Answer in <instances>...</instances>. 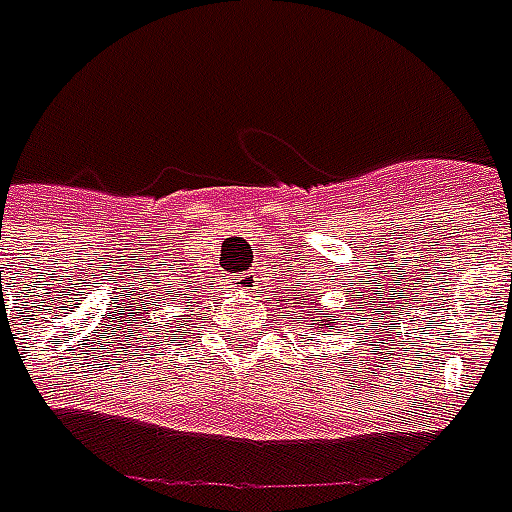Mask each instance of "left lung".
I'll return each instance as SVG.
<instances>
[{
  "label": "left lung",
  "mask_w": 512,
  "mask_h": 512,
  "mask_svg": "<svg viewBox=\"0 0 512 512\" xmlns=\"http://www.w3.org/2000/svg\"><path fill=\"white\" fill-rule=\"evenodd\" d=\"M310 297H313V294H310ZM294 299H297L294 305H302V302H299V299H302V297H294ZM310 302H313V305H321V299H310ZM315 318H318V326H321V329H324V326L337 324V321H340V318H337V315H334V313H329L326 307H315Z\"/></svg>",
  "instance_id": "1"
}]
</instances>
